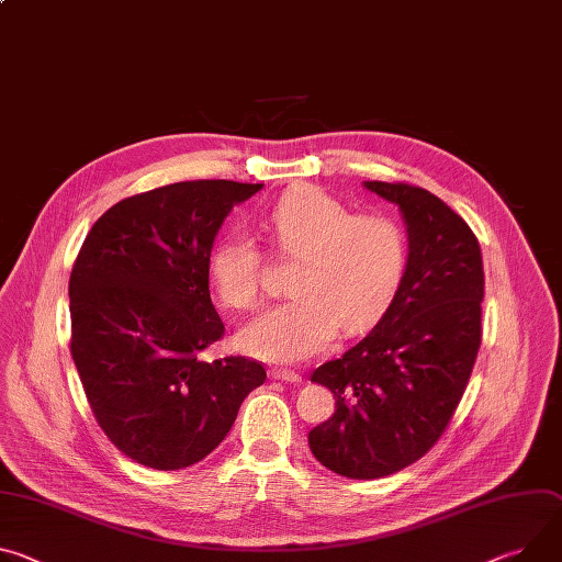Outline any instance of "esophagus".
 <instances>
[{"mask_svg":"<svg viewBox=\"0 0 562 562\" xmlns=\"http://www.w3.org/2000/svg\"><path fill=\"white\" fill-rule=\"evenodd\" d=\"M269 376H271V379H278V381H286V383H300V381H302V376H300L297 372L278 370V368H273V370L269 372Z\"/></svg>","mask_w":562,"mask_h":562,"instance_id":"34e87169","label":"esophagus"}]
</instances>
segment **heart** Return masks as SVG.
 Instances as JSON below:
<instances>
[{
  "instance_id": "1",
  "label": "heart",
  "mask_w": 562,
  "mask_h": 562,
  "mask_svg": "<svg viewBox=\"0 0 562 562\" xmlns=\"http://www.w3.org/2000/svg\"><path fill=\"white\" fill-rule=\"evenodd\" d=\"M278 252L297 258L291 300L250 321L241 345L271 363H300L321 353L338 329L361 331L390 304L405 271V235L387 215H351L342 201L300 186L265 215ZM260 250L244 231H231L209 255V278L233 310L260 302Z\"/></svg>"
}]
</instances>
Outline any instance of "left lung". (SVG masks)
Returning <instances> with one entry per match:
<instances>
[{"instance_id": "8db88e82", "label": "left lung", "mask_w": 562, "mask_h": 562, "mask_svg": "<svg viewBox=\"0 0 562 562\" xmlns=\"http://www.w3.org/2000/svg\"><path fill=\"white\" fill-rule=\"evenodd\" d=\"M398 206L407 260L376 327L312 381L336 413L310 432L314 457L351 480L392 475L424 457L462 401L482 342L484 269L469 224L432 192L363 181Z\"/></svg>"}]
</instances>
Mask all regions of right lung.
<instances>
[{
    "label": "right lung",
    "instance_id": "obj_1",
    "mask_svg": "<svg viewBox=\"0 0 562 562\" xmlns=\"http://www.w3.org/2000/svg\"><path fill=\"white\" fill-rule=\"evenodd\" d=\"M265 183L181 181L127 196L100 217L69 280L71 356L91 413L134 462L177 471L228 435L267 370L201 351L224 334L209 255L235 203Z\"/></svg>",
    "mask_w": 562,
    "mask_h": 562
}]
</instances>
